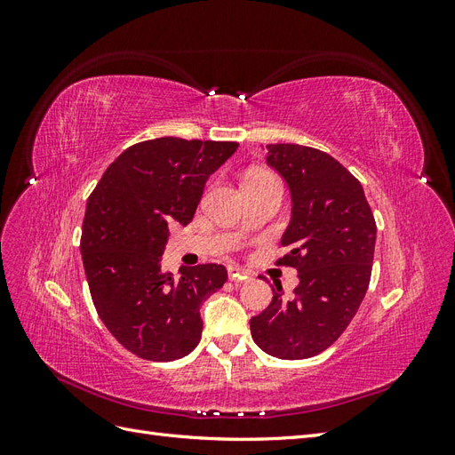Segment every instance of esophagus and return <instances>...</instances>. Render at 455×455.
Here are the masks:
<instances>
[{"instance_id":"obj_1","label":"esophagus","mask_w":455,"mask_h":455,"mask_svg":"<svg viewBox=\"0 0 455 455\" xmlns=\"http://www.w3.org/2000/svg\"><path fill=\"white\" fill-rule=\"evenodd\" d=\"M228 275H229V281L231 283H243L246 279H251V273L249 271L241 269V267H235V266L228 267Z\"/></svg>"}]
</instances>
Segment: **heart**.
<instances>
[{"label": "heart", "instance_id": "obj_1", "mask_svg": "<svg viewBox=\"0 0 455 455\" xmlns=\"http://www.w3.org/2000/svg\"><path fill=\"white\" fill-rule=\"evenodd\" d=\"M251 174H261V172H251Z\"/></svg>", "mask_w": 455, "mask_h": 455}]
</instances>
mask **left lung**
Returning a JSON list of instances; mask_svg holds the SVG:
<instances>
[{
    "mask_svg": "<svg viewBox=\"0 0 455 455\" xmlns=\"http://www.w3.org/2000/svg\"><path fill=\"white\" fill-rule=\"evenodd\" d=\"M269 167L291 188L292 218L281 266L298 269L294 298L273 288L271 304L251 319L256 346L284 361L328 349L359 311L370 284L376 220L361 182L332 156L298 144H269Z\"/></svg>",
    "mask_w": 455,
    "mask_h": 455,
    "instance_id": "8db88e82",
    "label": "left lung"
}]
</instances>
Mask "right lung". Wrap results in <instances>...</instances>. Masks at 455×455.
<instances>
[{
	"mask_svg": "<svg viewBox=\"0 0 455 455\" xmlns=\"http://www.w3.org/2000/svg\"><path fill=\"white\" fill-rule=\"evenodd\" d=\"M237 142H139L109 164L87 201L81 258L96 313L123 347L146 361L169 363L197 347L201 304L224 286L218 264L161 267L169 224L194 220L209 176Z\"/></svg>",
	"mask_w": 455,
	"mask_h": 455,
	"instance_id": "right-lung-1",
	"label": "right lung"
}]
</instances>
